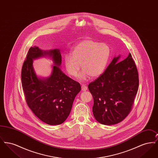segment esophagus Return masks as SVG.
<instances>
[{"label":"esophagus","mask_w":158,"mask_h":158,"mask_svg":"<svg viewBox=\"0 0 158 158\" xmlns=\"http://www.w3.org/2000/svg\"><path fill=\"white\" fill-rule=\"evenodd\" d=\"M87 87L85 86V85H84V84H83L82 85V91H86V90H87Z\"/></svg>","instance_id":"34e87169"}]
</instances>
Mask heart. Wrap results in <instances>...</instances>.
Instances as JSON below:
<instances>
[{
  "label": "heart",
  "instance_id": "obj_1",
  "mask_svg": "<svg viewBox=\"0 0 158 158\" xmlns=\"http://www.w3.org/2000/svg\"><path fill=\"white\" fill-rule=\"evenodd\" d=\"M110 57L111 49L106 44L86 39L76 45L70 54H66L63 61L68 74L72 77L77 76L81 64L83 70L79 78L85 80L89 76L97 78L101 75Z\"/></svg>",
  "mask_w": 158,
  "mask_h": 158
}]
</instances>
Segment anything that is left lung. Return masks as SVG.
<instances>
[{
    "label": "left lung",
    "mask_w": 158,
    "mask_h": 158,
    "mask_svg": "<svg viewBox=\"0 0 158 158\" xmlns=\"http://www.w3.org/2000/svg\"><path fill=\"white\" fill-rule=\"evenodd\" d=\"M114 57L104 72L88 85L92 95L96 120L113 125L123 120L131 110L139 88V74L130 53L118 62Z\"/></svg>",
    "instance_id": "left-lung-1"
}]
</instances>
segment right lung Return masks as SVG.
<instances>
[{
  "label": "right lung",
  "mask_w": 158,
  "mask_h": 158,
  "mask_svg": "<svg viewBox=\"0 0 158 158\" xmlns=\"http://www.w3.org/2000/svg\"><path fill=\"white\" fill-rule=\"evenodd\" d=\"M47 55L55 65L50 77L40 79L33 70V60ZM61 63L59 49L43 51L34 46L29 49L22 68V86L27 105L40 120L49 125H59L67 119L81 89L79 83L61 71Z\"/></svg>",
  "instance_id": "obj_1"
}]
</instances>
